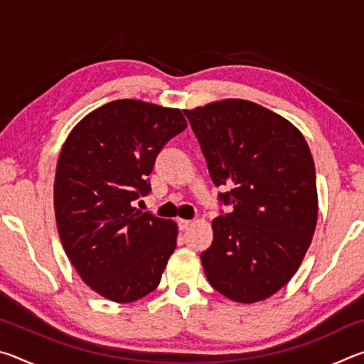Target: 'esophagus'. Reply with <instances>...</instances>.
<instances>
[{
  "label": "esophagus",
  "instance_id": "obj_1",
  "mask_svg": "<svg viewBox=\"0 0 364 364\" xmlns=\"http://www.w3.org/2000/svg\"><path fill=\"white\" fill-rule=\"evenodd\" d=\"M191 226H193V221L191 220H178V228H180L181 231H186Z\"/></svg>",
  "mask_w": 364,
  "mask_h": 364
}]
</instances>
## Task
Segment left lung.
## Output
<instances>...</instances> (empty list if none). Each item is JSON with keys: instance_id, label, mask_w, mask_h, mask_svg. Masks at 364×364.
Masks as SVG:
<instances>
[{"instance_id": "left-lung-1", "label": "left lung", "mask_w": 364, "mask_h": 364, "mask_svg": "<svg viewBox=\"0 0 364 364\" xmlns=\"http://www.w3.org/2000/svg\"><path fill=\"white\" fill-rule=\"evenodd\" d=\"M221 204L213 242L200 254L210 286L254 304L291 281L318 220L316 173L305 138L255 102L226 100L184 110Z\"/></svg>"}]
</instances>
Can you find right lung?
I'll list each match as a JSON object with an SVG mask.
<instances>
[{"mask_svg":"<svg viewBox=\"0 0 364 364\" xmlns=\"http://www.w3.org/2000/svg\"><path fill=\"white\" fill-rule=\"evenodd\" d=\"M188 127L180 109L119 100L93 110L67 136L54 178L60 242L80 278L119 304L159 286L176 247V223L133 202L151 193L162 147Z\"/></svg>","mask_w":364,"mask_h":364,"instance_id":"add662e5","label":"right lung"}]
</instances>
